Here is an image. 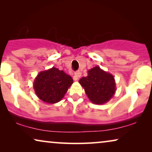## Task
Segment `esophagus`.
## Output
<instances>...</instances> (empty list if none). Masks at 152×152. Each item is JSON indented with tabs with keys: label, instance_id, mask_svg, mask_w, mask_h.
I'll return each mask as SVG.
<instances>
[{
	"label": "esophagus",
	"instance_id": "1",
	"mask_svg": "<svg viewBox=\"0 0 152 152\" xmlns=\"http://www.w3.org/2000/svg\"><path fill=\"white\" fill-rule=\"evenodd\" d=\"M81 75H82V72L80 71H77L75 73V75L73 77V80L75 81H77L78 79L80 77Z\"/></svg>",
	"mask_w": 152,
	"mask_h": 152
}]
</instances>
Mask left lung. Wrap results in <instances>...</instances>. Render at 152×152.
<instances>
[{
	"mask_svg": "<svg viewBox=\"0 0 152 152\" xmlns=\"http://www.w3.org/2000/svg\"><path fill=\"white\" fill-rule=\"evenodd\" d=\"M90 101L95 104L109 102L115 93V81L113 75L97 66L88 70V75L79 81Z\"/></svg>",
	"mask_w": 152,
	"mask_h": 152,
	"instance_id": "obj_1",
	"label": "left lung"
}]
</instances>
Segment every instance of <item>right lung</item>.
<instances>
[{
	"instance_id": "obj_1",
	"label": "right lung",
	"mask_w": 152,
	"mask_h": 152,
	"mask_svg": "<svg viewBox=\"0 0 152 152\" xmlns=\"http://www.w3.org/2000/svg\"><path fill=\"white\" fill-rule=\"evenodd\" d=\"M72 83V78L64 70L53 67L37 75L33 87L41 100L55 104L61 100Z\"/></svg>"
}]
</instances>
